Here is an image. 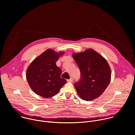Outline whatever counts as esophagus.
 I'll list each match as a JSON object with an SVG mask.
<instances>
[{"label":"esophagus","instance_id":"esophagus-1","mask_svg":"<svg viewBox=\"0 0 135 135\" xmlns=\"http://www.w3.org/2000/svg\"><path fill=\"white\" fill-rule=\"evenodd\" d=\"M67 81L68 82H69V83H72L73 81V78H70L69 79H67Z\"/></svg>","mask_w":135,"mask_h":135}]
</instances>
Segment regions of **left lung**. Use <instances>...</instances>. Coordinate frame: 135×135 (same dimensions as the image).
Instances as JSON below:
<instances>
[{"instance_id": "8db88e82", "label": "left lung", "mask_w": 135, "mask_h": 135, "mask_svg": "<svg viewBox=\"0 0 135 135\" xmlns=\"http://www.w3.org/2000/svg\"><path fill=\"white\" fill-rule=\"evenodd\" d=\"M73 57L81 74L80 80L75 84L77 94L87 101L99 98L111 81V71L107 60L92 49L74 53Z\"/></svg>"}]
</instances>
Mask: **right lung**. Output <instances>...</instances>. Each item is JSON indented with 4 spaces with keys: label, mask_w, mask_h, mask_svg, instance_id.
I'll use <instances>...</instances> for the list:
<instances>
[{
    "label": "right lung",
    "mask_w": 135,
    "mask_h": 135,
    "mask_svg": "<svg viewBox=\"0 0 135 135\" xmlns=\"http://www.w3.org/2000/svg\"><path fill=\"white\" fill-rule=\"evenodd\" d=\"M64 51L48 49L36 57L27 67L26 77L29 86L37 95L50 98L57 94L67 83L61 78V70L56 62Z\"/></svg>",
    "instance_id": "obj_1"
}]
</instances>
